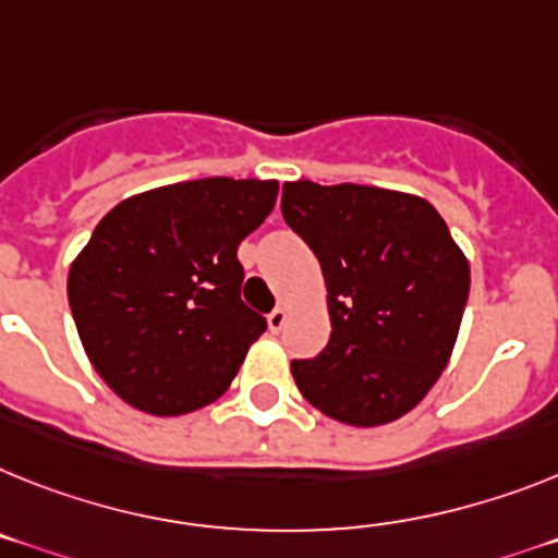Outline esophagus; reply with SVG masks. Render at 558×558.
<instances>
[{"label":"esophagus","instance_id":"obj_1","mask_svg":"<svg viewBox=\"0 0 558 558\" xmlns=\"http://www.w3.org/2000/svg\"><path fill=\"white\" fill-rule=\"evenodd\" d=\"M266 320H269V329L271 331H280V329H283V326H287V320H289V308L287 306H278V308H275V312H271L269 317H266Z\"/></svg>","mask_w":558,"mask_h":558}]
</instances>
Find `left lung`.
<instances>
[{
    "label": "left lung",
    "mask_w": 558,
    "mask_h": 558,
    "mask_svg": "<svg viewBox=\"0 0 558 558\" xmlns=\"http://www.w3.org/2000/svg\"><path fill=\"white\" fill-rule=\"evenodd\" d=\"M280 209L326 280L331 337L292 377L317 411L374 428L420 405L451 360L471 266L428 201L383 186L283 184Z\"/></svg>",
    "instance_id": "left-lung-1"
}]
</instances>
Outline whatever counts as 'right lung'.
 Instances as JSON below:
<instances>
[{
	"instance_id": "obj_1",
	"label": "right lung",
	"mask_w": 558,
	"mask_h": 558,
	"mask_svg": "<svg viewBox=\"0 0 558 558\" xmlns=\"http://www.w3.org/2000/svg\"><path fill=\"white\" fill-rule=\"evenodd\" d=\"M278 181L198 178L130 195L70 264L68 301L98 377L153 416L215 402L266 320L241 301L238 246Z\"/></svg>"
}]
</instances>
